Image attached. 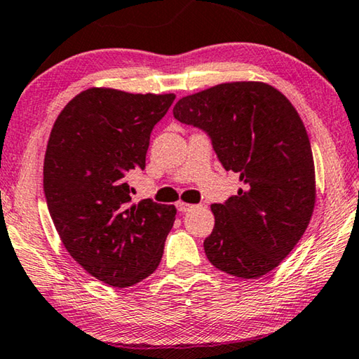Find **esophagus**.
I'll use <instances>...</instances> for the list:
<instances>
[{
  "instance_id": "34e87169",
  "label": "esophagus",
  "mask_w": 359,
  "mask_h": 359,
  "mask_svg": "<svg viewBox=\"0 0 359 359\" xmlns=\"http://www.w3.org/2000/svg\"><path fill=\"white\" fill-rule=\"evenodd\" d=\"M176 208H178V211H181V213H184V211H189L191 208H194V205L187 202H178L176 203Z\"/></svg>"
}]
</instances>
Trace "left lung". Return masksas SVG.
I'll return each instance as SVG.
<instances>
[{"label":"left lung","mask_w":359,"mask_h":359,"mask_svg":"<svg viewBox=\"0 0 359 359\" xmlns=\"http://www.w3.org/2000/svg\"><path fill=\"white\" fill-rule=\"evenodd\" d=\"M173 116L207 132L222 167L243 183L226 203L211 205L208 261L238 278L278 267L304 235L316 201L313 154L296 108L266 82L237 81L183 97Z\"/></svg>","instance_id":"1"}]
</instances>
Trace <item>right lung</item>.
I'll return each mask as SVG.
<instances>
[{"label": "right lung", "mask_w": 359, "mask_h": 359, "mask_svg": "<svg viewBox=\"0 0 359 359\" xmlns=\"http://www.w3.org/2000/svg\"><path fill=\"white\" fill-rule=\"evenodd\" d=\"M173 93L82 90L54 122L44 156V194L69 256L92 277L127 287L161 264L175 205L132 203L126 176L144 170L154 126Z\"/></svg>", "instance_id": "1"}]
</instances>
